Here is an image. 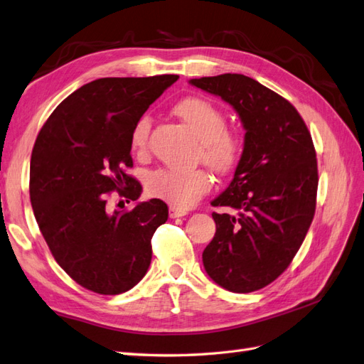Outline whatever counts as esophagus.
Listing matches in <instances>:
<instances>
[{"label": "esophagus", "instance_id": "1", "mask_svg": "<svg viewBox=\"0 0 364 364\" xmlns=\"http://www.w3.org/2000/svg\"><path fill=\"white\" fill-rule=\"evenodd\" d=\"M182 215H186L185 210L178 208V206H170V218L176 219V218H182Z\"/></svg>", "mask_w": 364, "mask_h": 364}]
</instances>
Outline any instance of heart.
I'll return each instance as SVG.
<instances>
[{
	"label": "heart",
	"mask_w": 364,
	"mask_h": 364,
	"mask_svg": "<svg viewBox=\"0 0 364 364\" xmlns=\"http://www.w3.org/2000/svg\"><path fill=\"white\" fill-rule=\"evenodd\" d=\"M173 112L190 127L200 139L202 161L214 171L228 173L237 164L242 153L240 134L228 129L227 116L210 100L190 96L174 105ZM151 121L142 116L134 124L130 134V146L137 154L149 150ZM211 188V178L205 170L190 171L161 168L153 171L146 179V190L153 198L162 199L178 208H186L199 200Z\"/></svg>",
	"instance_id": "heart-1"
}]
</instances>
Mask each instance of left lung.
I'll list each match as a JSON object with an SVG mask.
<instances>
[{"mask_svg": "<svg viewBox=\"0 0 364 364\" xmlns=\"http://www.w3.org/2000/svg\"><path fill=\"white\" fill-rule=\"evenodd\" d=\"M220 96L243 124L245 144L228 188L213 206L215 234L203 250L208 276L231 292H252L289 267L316 213L318 171L306 124L289 101L252 77L225 73L191 80Z\"/></svg>", "mask_w": 364, "mask_h": 364, "instance_id": "1", "label": "left lung"}]
</instances>
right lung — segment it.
Listing matches in <instances>:
<instances>
[{"mask_svg":"<svg viewBox=\"0 0 364 364\" xmlns=\"http://www.w3.org/2000/svg\"><path fill=\"white\" fill-rule=\"evenodd\" d=\"M178 75L101 77L56 107L39 132L31 159L35 219L58 264L82 288L104 296L132 289L151 262V237L168 219L161 199L110 213L117 191L137 200L130 134L137 119Z\"/></svg>","mask_w":364,"mask_h":364,"instance_id":"1","label":"right lung"}]
</instances>
